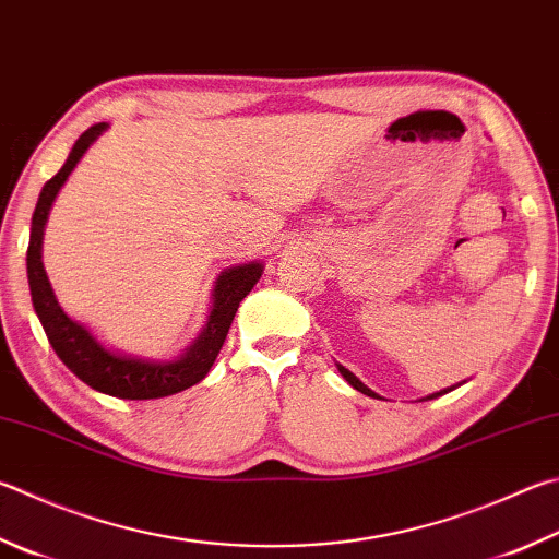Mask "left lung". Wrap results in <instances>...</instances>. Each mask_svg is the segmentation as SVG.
<instances>
[{"instance_id": "obj_1", "label": "left lung", "mask_w": 559, "mask_h": 559, "mask_svg": "<svg viewBox=\"0 0 559 559\" xmlns=\"http://www.w3.org/2000/svg\"><path fill=\"white\" fill-rule=\"evenodd\" d=\"M337 369H340V373L344 377V381H347L352 389H357V391H361L364 395H371V399H381V395L377 393V391H371L369 385H364L357 377H354V373L349 371V369H344L342 364H337ZM456 385H462V383H456ZM456 385H450V389H442V391H438V393H430V395H425V399H420V401H432V399H438V395H444V393H450V391H454Z\"/></svg>"}]
</instances>
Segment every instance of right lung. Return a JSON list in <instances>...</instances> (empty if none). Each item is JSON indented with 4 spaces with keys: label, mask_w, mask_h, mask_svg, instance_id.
Here are the masks:
<instances>
[{
    "label": "right lung",
    "mask_w": 559,
    "mask_h": 559,
    "mask_svg": "<svg viewBox=\"0 0 559 559\" xmlns=\"http://www.w3.org/2000/svg\"><path fill=\"white\" fill-rule=\"evenodd\" d=\"M109 129L107 121L90 127L83 136L75 141L73 151L68 154L63 168L50 178L40 190L34 217H32V237H28L26 251V273L28 288H32L34 310L38 314L50 347L58 354V359L75 373L80 381H85L90 389L99 393L115 395L124 401H151L166 399L190 389L207 377V371L215 364L222 344L227 340V332L235 320L239 302L249 296V290L257 286L263 263L249 261L239 266L225 269L212 288V306L205 328L200 330L195 342L188 349H182L176 359H146L136 354H127L119 349H109L99 342L83 322L70 318L60 308L53 288L44 269V231L50 215V207L58 198L60 188L66 186L68 176L73 174L80 158L87 154V148Z\"/></svg>",
    "instance_id": "right-lung-1"
}]
</instances>
